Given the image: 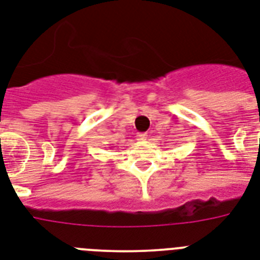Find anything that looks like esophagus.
Wrapping results in <instances>:
<instances>
[{"label": "esophagus", "instance_id": "obj_1", "mask_svg": "<svg viewBox=\"0 0 260 260\" xmlns=\"http://www.w3.org/2000/svg\"><path fill=\"white\" fill-rule=\"evenodd\" d=\"M147 136L148 135L147 134H137V140L139 141H145L147 140Z\"/></svg>", "mask_w": 260, "mask_h": 260}]
</instances>
